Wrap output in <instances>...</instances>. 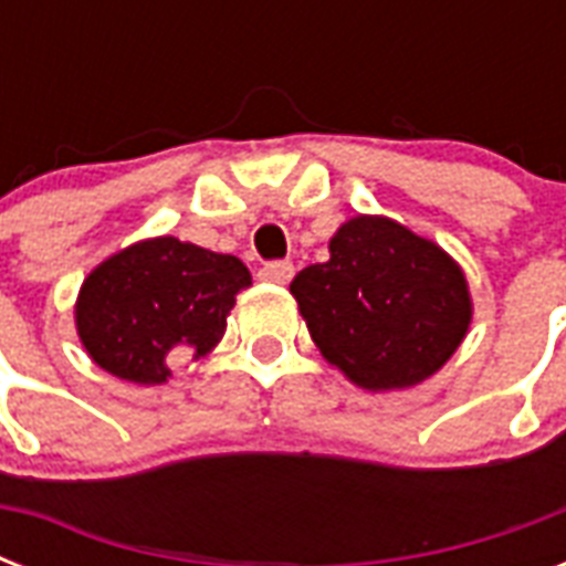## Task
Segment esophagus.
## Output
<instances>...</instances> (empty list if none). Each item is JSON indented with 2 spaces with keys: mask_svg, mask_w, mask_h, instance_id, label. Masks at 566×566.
Segmentation results:
<instances>
[{
  "mask_svg": "<svg viewBox=\"0 0 566 566\" xmlns=\"http://www.w3.org/2000/svg\"><path fill=\"white\" fill-rule=\"evenodd\" d=\"M293 273H296V270H293L291 261H273V264L261 266L258 279L270 284H287L293 279Z\"/></svg>",
  "mask_w": 566,
  "mask_h": 566,
  "instance_id": "34e87169",
  "label": "esophagus"
}]
</instances>
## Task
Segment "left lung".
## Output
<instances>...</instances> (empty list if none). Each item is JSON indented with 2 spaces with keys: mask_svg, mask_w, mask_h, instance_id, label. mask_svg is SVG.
I'll return each instance as SVG.
<instances>
[{
  "mask_svg": "<svg viewBox=\"0 0 566 566\" xmlns=\"http://www.w3.org/2000/svg\"><path fill=\"white\" fill-rule=\"evenodd\" d=\"M328 252L291 282L323 358L373 394L434 376L473 319L461 266L438 243L367 213L346 220Z\"/></svg>",
  "mask_w": 566,
  "mask_h": 566,
  "instance_id": "8db88e82",
  "label": "left lung"
}]
</instances>
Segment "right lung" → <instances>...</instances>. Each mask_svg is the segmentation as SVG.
Listing matches in <instances>:
<instances>
[{
    "mask_svg": "<svg viewBox=\"0 0 566 566\" xmlns=\"http://www.w3.org/2000/svg\"><path fill=\"white\" fill-rule=\"evenodd\" d=\"M249 284L240 258L170 234L140 240L84 279L75 328L102 370L135 385H161L172 349L202 358L220 344L234 296Z\"/></svg>",
    "mask_w": 566,
    "mask_h": 566,
    "instance_id": "right-lung-1",
    "label": "right lung"
}]
</instances>
